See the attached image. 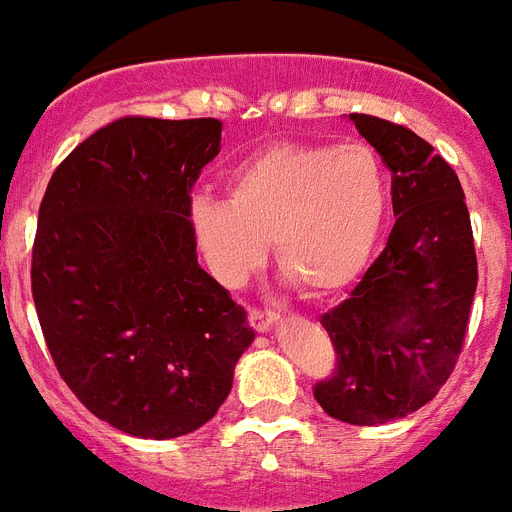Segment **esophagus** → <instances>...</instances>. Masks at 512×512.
I'll return each mask as SVG.
<instances>
[{
    "label": "esophagus",
    "mask_w": 512,
    "mask_h": 512,
    "mask_svg": "<svg viewBox=\"0 0 512 512\" xmlns=\"http://www.w3.org/2000/svg\"><path fill=\"white\" fill-rule=\"evenodd\" d=\"M278 322V314L270 309H250V324L257 332H268Z\"/></svg>",
    "instance_id": "esophagus-1"
}]
</instances>
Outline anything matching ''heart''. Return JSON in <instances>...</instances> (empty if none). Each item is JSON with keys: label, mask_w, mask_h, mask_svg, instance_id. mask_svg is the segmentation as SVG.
Returning <instances> with one entry per match:
<instances>
[{"label": "heart", "mask_w": 512, "mask_h": 512, "mask_svg": "<svg viewBox=\"0 0 512 512\" xmlns=\"http://www.w3.org/2000/svg\"><path fill=\"white\" fill-rule=\"evenodd\" d=\"M389 208V177L368 144L265 146L226 177V203L190 206L195 242L224 283H242L273 239L275 265L309 299L363 273Z\"/></svg>", "instance_id": "obj_1"}]
</instances>
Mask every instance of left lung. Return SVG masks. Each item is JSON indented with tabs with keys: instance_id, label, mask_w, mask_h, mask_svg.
Wrapping results in <instances>:
<instances>
[{
	"instance_id": "8db88e82",
	"label": "left lung",
	"mask_w": 512,
	"mask_h": 512,
	"mask_svg": "<svg viewBox=\"0 0 512 512\" xmlns=\"http://www.w3.org/2000/svg\"><path fill=\"white\" fill-rule=\"evenodd\" d=\"M391 170L394 229L384 252L335 309L322 314L335 368L314 399L350 425H381L438 394L464 348L477 291V252L451 164L415 131L353 113Z\"/></svg>"
}]
</instances>
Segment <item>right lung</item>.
Masks as SVG:
<instances>
[{
    "mask_svg": "<svg viewBox=\"0 0 512 512\" xmlns=\"http://www.w3.org/2000/svg\"><path fill=\"white\" fill-rule=\"evenodd\" d=\"M221 149L216 118L126 115L56 167L38 211L33 301L79 402L136 438H177L229 397L255 332L198 265L193 185Z\"/></svg>",
    "mask_w": 512,
    "mask_h": 512,
    "instance_id": "obj_1",
    "label": "right lung"
}]
</instances>
